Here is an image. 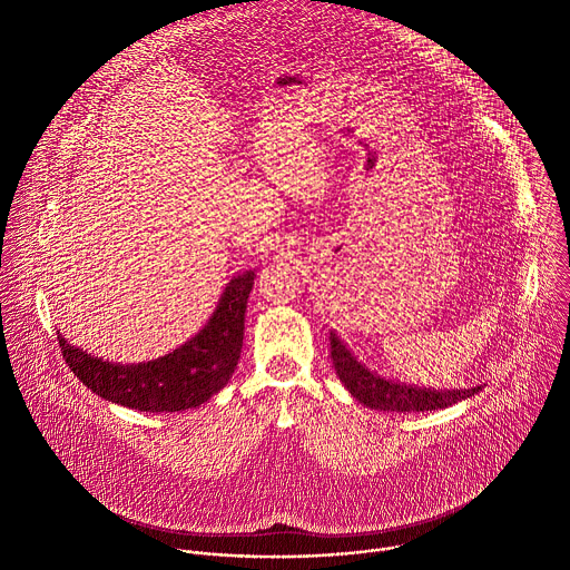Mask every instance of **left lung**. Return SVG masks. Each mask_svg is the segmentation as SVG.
Wrapping results in <instances>:
<instances>
[{"instance_id":"obj_1","label":"left lung","mask_w":570,"mask_h":570,"mask_svg":"<svg viewBox=\"0 0 570 570\" xmlns=\"http://www.w3.org/2000/svg\"><path fill=\"white\" fill-rule=\"evenodd\" d=\"M332 341V358L336 374L345 383V387L361 401L367 409L374 411H387V413H426L453 405L480 387L471 390H426V387H413L394 381H385L383 376H376L374 372L365 370L350 350L341 343L336 334L330 336Z\"/></svg>"}]
</instances>
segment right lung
<instances>
[{
    "label": "right lung",
    "mask_w": 570,
    "mask_h": 570,
    "mask_svg": "<svg viewBox=\"0 0 570 570\" xmlns=\"http://www.w3.org/2000/svg\"><path fill=\"white\" fill-rule=\"evenodd\" d=\"M255 284L248 271L234 277L205 330L176 352L139 363L115 365L76 350L58 334L65 363L99 396L144 413H178L205 403L229 376L243 347L246 304Z\"/></svg>",
    "instance_id": "right-lung-1"
}]
</instances>
